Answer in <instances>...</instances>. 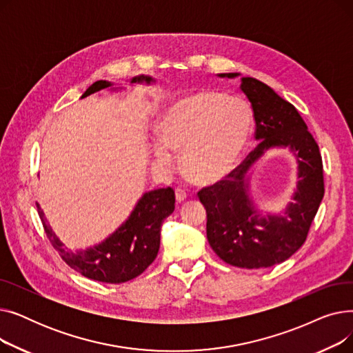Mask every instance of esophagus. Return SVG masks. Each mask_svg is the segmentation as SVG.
I'll use <instances>...</instances> for the list:
<instances>
[{"label":"esophagus","mask_w":353,"mask_h":353,"mask_svg":"<svg viewBox=\"0 0 353 353\" xmlns=\"http://www.w3.org/2000/svg\"><path fill=\"white\" fill-rule=\"evenodd\" d=\"M186 197H188V193H186V192H184L183 189H176V200H177L179 203L186 200Z\"/></svg>","instance_id":"1"}]
</instances>
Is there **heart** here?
Instances as JSON below:
<instances>
[{"mask_svg":"<svg viewBox=\"0 0 353 353\" xmlns=\"http://www.w3.org/2000/svg\"><path fill=\"white\" fill-rule=\"evenodd\" d=\"M252 132L253 114L243 100L200 90L164 111L153 154L161 167L173 165V152L181 154L184 177L197 186H213L242 159Z\"/></svg>","mask_w":353,"mask_h":353,"instance_id":"b5f03b06","label":"heart"}]
</instances>
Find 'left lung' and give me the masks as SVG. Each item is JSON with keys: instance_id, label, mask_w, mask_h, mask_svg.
<instances>
[{"instance_id": "1", "label": "left lung", "mask_w": 353, "mask_h": 353, "mask_svg": "<svg viewBox=\"0 0 353 353\" xmlns=\"http://www.w3.org/2000/svg\"><path fill=\"white\" fill-rule=\"evenodd\" d=\"M236 79L240 72L217 74ZM240 90L252 104L257 147L229 180L199 192L208 213L206 233L221 261L243 269L279 265L305 243L323 199V165L319 147L293 104L253 77L240 79ZM273 148H285L296 161L292 200L279 212H265L250 192L256 164Z\"/></svg>"}]
</instances>
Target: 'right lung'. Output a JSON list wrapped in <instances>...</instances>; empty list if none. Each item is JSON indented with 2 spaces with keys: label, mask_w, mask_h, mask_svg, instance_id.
Masks as SVG:
<instances>
[{
  "label": "right lung",
  "mask_w": 353,
  "mask_h": 353,
  "mask_svg": "<svg viewBox=\"0 0 353 353\" xmlns=\"http://www.w3.org/2000/svg\"><path fill=\"white\" fill-rule=\"evenodd\" d=\"M154 83L156 80L152 76H144V74L128 80L130 85H152ZM100 90L121 92L125 88L116 87L114 83L107 80H99L83 92L81 99L94 94ZM174 201L172 188L143 193L132 213L113 233L94 246L77 250L65 248L61 240L55 236L39 203H37V209H39L51 245L71 269L92 281L124 283L141 274L154 262L160 249L161 223L167 216L174 212Z\"/></svg>",
  "instance_id": "obj_1"
}]
</instances>
